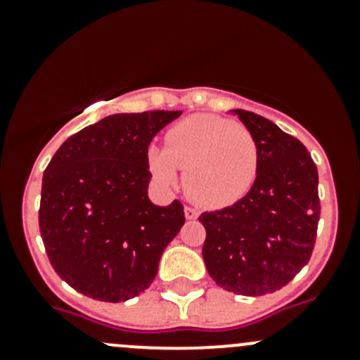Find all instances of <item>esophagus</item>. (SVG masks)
Wrapping results in <instances>:
<instances>
[{"mask_svg": "<svg viewBox=\"0 0 360 360\" xmlns=\"http://www.w3.org/2000/svg\"><path fill=\"white\" fill-rule=\"evenodd\" d=\"M184 216H186V219H197L198 217V210H195L193 207H186V209H184Z\"/></svg>", "mask_w": 360, "mask_h": 360, "instance_id": "esophagus-1", "label": "esophagus"}]
</instances>
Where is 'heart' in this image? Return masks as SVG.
I'll return each instance as SVG.
<instances>
[{"label":"heart","mask_w":360,"mask_h":360,"mask_svg":"<svg viewBox=\"0 0 360 360\" xmlns=\"http://www.w3.org/2000/svg\"><path fill=\"white\" fill-rule=\"evenodd\" d=\"M167 148H148V167L163 186H184L202 207H228L252 190L259 172V146L237 122L214 115H193L170 127Z\"/></svg>","instance_id":"obj_1"}]
</instances>
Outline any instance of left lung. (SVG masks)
I'll list each match as a JSON object with an SVG mask.
<instances>
[{"mask_svg":"<svg viewBox=\"0 0 360 360\" xmlns=\"http://www.w3.org/2000/svg\"><path fill=\"white\" fill-rule=\"evenodd\" d=\"M259 146L252 190L226 209L203 212L202 256L219 288L261 296L288 285L308 263L317 237L319 174L307 148L274 122L231 110Z\"/></svg>","mask_w":360,"mask_h":360,"instance_id":"8db88e82","label":"left lung"}]
</instances>
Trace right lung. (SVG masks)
Returning <instances> with one entry per match:
<instances>
[{"label": "right lung", "mask_w": 360, "mask_h": 360, "mask_svg": "<svg viewBox=\"0 0 360 360\" xmlns=\"http://www.w3.org/2000/svg\"><path fill=\"white\" fill-rule=\"evenodd\" d=\"M181 111L116 112L64 141L43 172L39 233L64 282L118 303L155 281L163 249L184 224L183 203L157 205L148 146Z\"/></svg>", "instance_id": "add662e5"}]
</instances>
